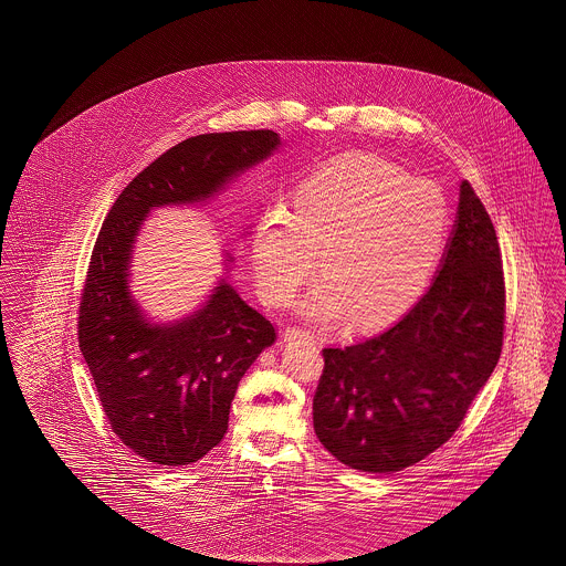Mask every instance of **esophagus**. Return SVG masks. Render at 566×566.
I'll list each match as a JSON object with an SVG mask.
<instances>
[{
  "label": "esophagus",
  "instance_id": "esophagus-1",
  "mask_svg": "<svg viewBox=\"0 0 566 566\" xmlns=\"http://www.w3.org/2000/svg\"><path fill=\"white\" fill-rule=\"evenodd\" d=\"M286 337L295 339V337H305V339H314V333L301 326H286Z\"/></svg>",
  "mask_w": 566,
  "mask_h": 566
}]
</instances>
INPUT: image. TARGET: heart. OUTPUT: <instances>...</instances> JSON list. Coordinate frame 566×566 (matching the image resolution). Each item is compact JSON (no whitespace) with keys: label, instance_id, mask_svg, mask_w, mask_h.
I'll return each mask as SVG.
<instances>
[{"label":"heart","instance_id":"1","mask_svg":"<svg viewBox=\"0 0 566 566\" xmlns=\"http://www.w3.org/2000/svg\"><path fill=\"white\" fill-rule=\"evenodd\" d=\"M450 229L443 190L371 153H348L312 171L295 206L263 214L252 263L271 305H286L316 273L323 286L303 303L318 321L348 314L371 328L407 310L431 280Z\"/></svg>","mask_w":566,"mask_h":566}]
</instances>
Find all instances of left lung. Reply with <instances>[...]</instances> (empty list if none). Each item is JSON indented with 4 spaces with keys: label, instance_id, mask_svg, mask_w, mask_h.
Wrapping results in <instances>:
<instances>
[{
    "label": "left lung",
    "instance_id": "8db88e82",
    "mask_svg": "<svg viewBox=\"0 0 566 566\" xmlns=\"http://www.w3.org/2000/svg\"><path fill=\"white\" fill-rule=\"evenodd\" d=\"M503 333L501 248L484 203L464 180L429 291L376 337L324 348L314 431L352 469L403 471L458 431L499 363Z\"/></svg>",
    "mask_w": 566,
    "mask_h": 566
}]
</instances>
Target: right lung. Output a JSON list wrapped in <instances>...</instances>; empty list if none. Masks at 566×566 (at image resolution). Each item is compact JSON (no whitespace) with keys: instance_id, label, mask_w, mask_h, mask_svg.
<instances>
[{"instance_id":"obj_1","label":"right lung","mask_w":566,"mask_h":566,"mask_svg":"<svg viewBox=\"0 0 566 566\" xmlns=\"http://www.w3.org/2000/svg\"><path fill=\"white\" fill-rule=\"evenodd\" d=\"M277 144L270 129L176 144L123 189L93 245L78 344L112 432L153 464H190L220 443L238 384L275 328L227 282L187 321L146 323L127 293L135 233L150 208L210 197Z\"/></svg>"}]
</instances>
